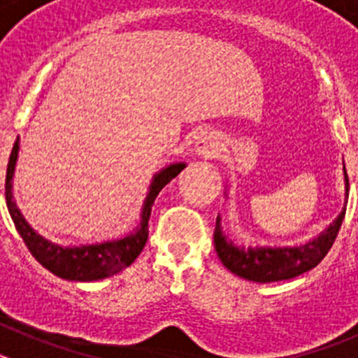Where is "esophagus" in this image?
Here are the masks:
<instances>
[{"label":"esophagus","instance_id":"34e87169","mask_svg":"<svg viewBox=\"0 0 358 358\" xmlns=\"http://www.w3.org/2000/svg\"><path fill=\"white\" fill-rule=\"evenodd\" d=\"M220 150H222L220 143L215 138H211V136H202L195 143V152L202 157H217Z\"/></svg>","mask_w":358,"mask_h":358}]
</instances>
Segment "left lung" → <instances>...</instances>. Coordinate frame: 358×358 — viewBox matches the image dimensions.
Instances as JSON below:
<instances>
[{
  "label": "left lung",
  "mask_w": 358,
  "mask_h": 358,
  "mask_svg": "<svg viewBox=\"0 0 358 358\" xmlns=\"http://www.w3.org/2000/svg\"><path fill=\"white\" fill-rule=\"evenodd\" d=\"M344 173H346V169H344ZM346 185L350 186L348 173ZM344 213H346V208L341 211L339 217L335 218L327 231H322L317 238L299 248H236L231 240L224 236L220 217H218L213 233L215 249L224 267L243 280L256 281V283L290 280L321 264L339 235Z\"/></svg>",
  "instance_id": "1"
}]
</instances>
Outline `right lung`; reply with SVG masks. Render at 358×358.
<instances>
[{"instance_id":"add662e5","label":"right lung","mask_w":358,"mask_h":358,"mask_svg":"<svg viewBox=\"0 0 358 358\" xmlns=\"http://www.w3.org/2000/svg\"><path fill=\"white\" fill-rule=\"evenodd\" d=\"M17 150L19 140L12 147L8 164H6V208L10 211L15 229L21 235L23 242L27 243V248L31 252V256L44 268H48L50 273L69 281L103 280V278L118 274L120 271L129 267L140 256V252L145 248V243H147L148 218H150V211L157 194L164 188V185H169L173 177L186 166L185 163H176L166 166L164 170H161L159 173H156V177H154V181L150 185V192H148L147 199H145L143 211H141V222L134 233L123 236V238L110 240V242L80 245V248H61V245L48 242L46 238L37 235L36 231L28 226V222L23 218L21 211L15 206L14 195H12V177H14L15 161H17Z\"/></svg>"}]
</instances>
